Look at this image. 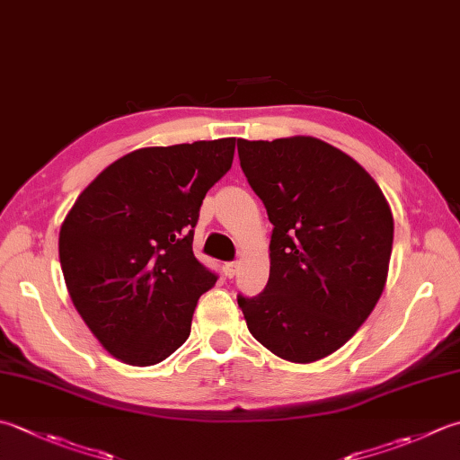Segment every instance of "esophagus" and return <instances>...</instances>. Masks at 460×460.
<instances>
[{"label": "esophagus", "mask_w": 460, "mask_h": 460, "mask_svg": "<svg viewBox=\"0 0 460 460\" xmlns=\"http://www.w3.org/2000/svg\"><path fill=\"white\" fill-rule=\"evenodd\" d=\"M237 269H239V263H237V261H229V263H225V275H227L229 279H231V277H235Z\"/></svg>", "instance_id": "34e87169"}]
</instances>
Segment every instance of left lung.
<instances>
[{"mask_svg":"<svg viewBox=\"0 0 460 460\" xmlns=\"http://www.w3.org/2000/svg\"><path fill=\"white\" fill-rule=\"evenodd\" d=\"M237 149L273 223L265 291L237 303L265 349L314 363L343 347L379 303L393 211L365 167L317 137L239 139Z\"/></svg>","mask_w":460,"mask_h":460,"instance_id":"8db88e82","label":"left lung"}]
</instances>
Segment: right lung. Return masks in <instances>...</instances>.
Wrapping results in <instances>:
<instances>
[{"instance_id":"obj_1","label":"right lung","mask_w":460,"mask_h":460,"mask_svg":"<svg viewBox=\"0 0 460 460\" xmlns=\"http://www.w3.org/2000/svg\"><path fill=\"white\" fill-rule=\"evenodd\" d=\"M235 137L141 147L105 167L59 229L74 307L107 353L149 367L175 353L217 281L193 255V227L227 173Z\"/></svg>"}]
</instances>
